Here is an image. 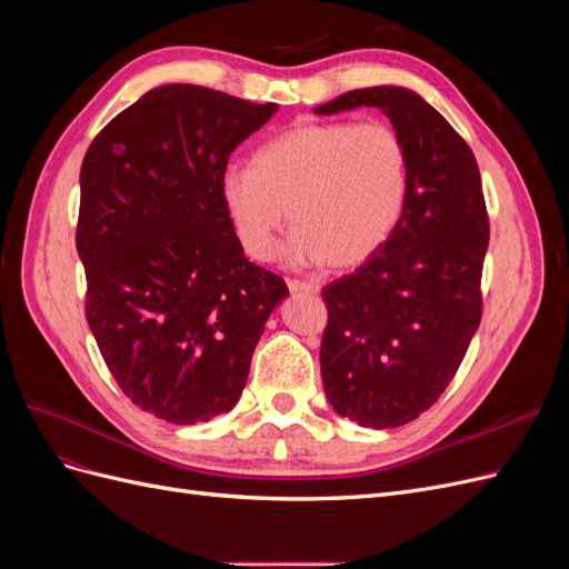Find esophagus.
Here are the masks:
<instances>
[{
	"instance_id": "esophagus-1",
	"label": "esophagus",
	"mask_w": 569,
	"mask_h": 569,
	"mask_svg": "<svg viewBox=\"0 0 569 569\" xmlns=\"http://www.w3.org/2000/svg\"><path fill=\"white\" fill-rule=\"evenodd\" d=\"M287 287L291 295H318L320 291L316 282H303V280H287Z\"/></svg>"
}]
</instances>
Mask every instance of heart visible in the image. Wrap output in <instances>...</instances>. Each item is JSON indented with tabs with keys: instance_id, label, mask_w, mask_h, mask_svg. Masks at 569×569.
<instances>
[{
	"instance_id": "heart-1",
	"label": "heart",
	"mask_w": 569,
	"mask_h": 569,
	"mask_svg": "<svg viewBox=\"0 0 569 569\" xmlns=\"http://www.w3.org/2000/svg\"><path fill=\"white\" fill-rule=\"evenodd\" d=\"M226 218L251 258H266L287 220L297 263L356 268L399 228L408 199V149L385 120H306L218 178Z\"/></svg>"
}]
</instances>
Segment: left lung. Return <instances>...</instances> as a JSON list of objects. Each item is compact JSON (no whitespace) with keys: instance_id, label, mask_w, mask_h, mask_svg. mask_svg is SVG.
<instances>
[{"instance_id":"8db88e82","label":"left lung","mask_w":569,"mask_h":569,"mask_svg":"<svg viewBox=\"0 0 569 569\" xmlns=\"http://www.w3.org/2000/svg\"><path fill=\"white\" fill-rule=\"evenodd\" d=\"M380 109L408 149V199L389 242L322 289L327 401L360 427L416 420L449 387L481 320L489 218L475 153L408 88L351 90L313 111Z\"/></svg>"}]
</instances>
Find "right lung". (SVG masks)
<instances>
[{
	"mask_svg": "<svg viewBox=\"0 0 569 569\" xmlns=\"http://www.w3.org/2000/svg\"><path fill=\"white\" fill-rule=\"evenodd\" d=\"M278 104L161 84L101 130L80 168L84 316L128 399L173 425L234 408L282 278L247 261L218 178Z\"/></svg>",
	"mask_w": 569,
	"mask_h": 569,
	"instance_id": "1",
	"label": "right lung"
}]
</instances>
